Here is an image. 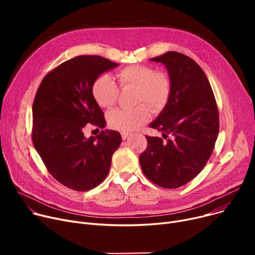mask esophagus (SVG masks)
Returning a JSON list of instances; mask_svg holds the SVG:
<instances>
[{"instance_id": "obj_1", "label": "esophagus", "mask_w": 255, "mask_h": 255, "mask_svg": "<svg viewBox=\"0 0 255 255\" xmlns=\"http://www.w3.org/2000/svg\"><path fill=\"white\" fill-rule=\"evenodd\" d=\"M121 135H122V138L123 139H126L129 135H130V133H125V132H122V133H121Z\"/></svg>"}]
</instances>
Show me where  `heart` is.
I'll return each mask as SVG.
<instances>
[{"label": "heart", "instance_id": "1", "mask_svg": "<svg viewBox=\"0 0 255 255\" xmlns=\"http://www.w3.org/2000/svg\"><path fill=\"white\" fill-rule=\"evenodd\" d=\"M116 78L121 89L135 88L134 102L140 105L130 110L117 109L107 116L109 126L117 131L129 133L143 124L150 117V110L161 112L168 103L172 92V80L165 71L141 64L120 69ZM92 96L102 109H111L118 100L119 88L110 75L98 76L92 85Z\"/></svg>", "mask_w": 255, "mask_h": 255}]
</instances>
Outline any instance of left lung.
I'll list each match as a JSON object with an SVG mask.
<instances>
[{
	"label": "left lung",
	"instance_id": "8db88e82",
	"mask_svg": "<svg viewBox=\"0 0 255 255\" xmlns=\"http://www.w3.org/2000/svg\"><path fill=\"white\" fill-rule=\"evenodd\" d=\"M165 65L172 80L171 96L150 127L162 137L145 135L139 155L144 176L163 188H178L203 170L219 133L215 96L204 70L191 58L167 51L150 59Z\"/></svg>",
	"mask_w": 255,
	"mask_h": 255
}]
</instances>
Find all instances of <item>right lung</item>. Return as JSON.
Segmentation results:
<instances>
[{
  "label": "right lung",
  "mask_w": 255,
  "mask_h": 255,
  "mask_svg": "<svg viewBox=\"0 0 255 255\" xmlns=\"http://www.w3.org/2000/svg\"><path fill=\"white\" fill-rule=\"evenodd\" d=\"M119 64L99 56H78L49 71L33 102L32 140L48 172L76 191L97 187L110 171L122 140L114 130L87 139L84 128L103 129L106 121L92 96V85Z\"/></svg>",
  "instance_id": "obj_1"
}]
</instances>
